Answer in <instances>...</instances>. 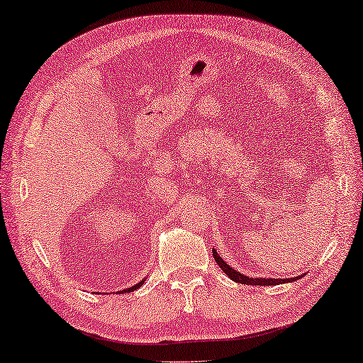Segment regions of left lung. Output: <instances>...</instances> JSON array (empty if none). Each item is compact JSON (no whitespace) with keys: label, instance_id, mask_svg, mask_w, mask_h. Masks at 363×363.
I'll return each mask as SVG.
<instances>
[{"label":"left lung","instance_id":"left-lung-1","mask_svg":"<svg viewBox=\"0 0 363 363\" xmlns=\"http://www.w3.org/2000/svg\"><path fill=\"white\" fill-rule=\"evenodd\" d=\"M213 258H215V262L220 264V268L223 269L224 273H226L229 278L235 283H240V284H249V286H276V284H284V283H294V281L301 279L303 274L297 276V278H287V279H281V278H249L247 274H242L238 269H234L233 267H229V264L223 260V258L218 255V252L213 249Z\"/></svg>","mask_w":363,"mask_h":363}]
</instances>
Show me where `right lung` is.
Returning a JSON list of instances; mask_svg holds the SVG:
<instances>
[{
	"label": "right lung",
	"mask_w": 363,
	"mask_h": 363,
	"mask_svg": "<svg viewBox=\"0 0 363 363\" xmlns=\"http://www.w3.org/2000/svg\"><path fill=\"white\" fill-rule=\"evenodd\" d=\"M143 281H145V278H143V279L140 281V283H137L135 286H132V287H128V289H124V291H121V292H134V291L139 289V287L143 284Z\"/></svg>",
	"instance_id": "1"
}]
</instances>
